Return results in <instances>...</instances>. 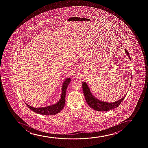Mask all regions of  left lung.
<instances>
[{
    "mask_svg": "<svg viewBox=\"0 0 148 148\" xmlns=\"http://www.w3.org/2000/svg\"><path fill=\"white\" fill-rule=\"evenodd\" d=\"M125 51L129 57V58L130 59V53H128V51H127L126 50H125ZM82 86H83L84 95L85 96V99L86 103L88 104V105L91 108L97 111H108L109 110H111L114 108H116L121 104V102L123 101V100L124 99L126 95V94L123 98H121V99L119 100L116 101L114 102L113 103L112 102L109 103V102L100 101L98 99L95 98V97H93V95L91 94L90 88H88L87 84L86 82L83 83Z\"/></svg>",
    "mask_w": 148,
    "mask_h": 148,
    "instance_id": "1",
    "label": "left lung"
}]
</instances>
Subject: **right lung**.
Returning a JSON list of instances; mask_svg holds the SVG:
<instances>
[{"instance_id":"add662e5","label":"right lung","mask_w":148,"mask_h":148,"mask_svg":"<svg viewBox=\"0 0 148 148\" xmlns=\"http://www.w3.org/2000/svg\"><path fill=\"white\" fill-rule=\"evenodd\" d=\"M71 79L70 78H67L65 80L62 85V93L60 97V99L58 103L52 105L51 106L41 107V108H34L28 105L25 103L28 108L32 110V111L35 113L41 115H56L57 114L60 112L64 106L65 102V95L66 92L67 88L68 85L70 83Z\"/></svg>"}]
</instances>
